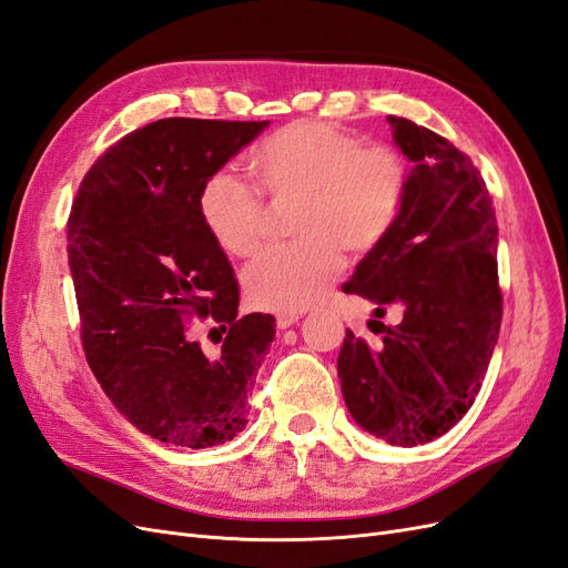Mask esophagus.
<instances>
[{"instance_id": "34e87169", "label": "esophagus", "mask_w": 568, "mask_h": 568, "mask_svg": "<svg viewBox=\"0 0 568 568\" xmlns=\"http://www.w3.org/2000/svg\"><path fill=\"white\" fill-rule=\"evenodd\" d=\"M298 322L296 315H280L277 317V329H288V326H294Z\"/></svg>"}]
</instances>
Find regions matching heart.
Segmentation results:
<instances>
[{
  "mask_svg": "<svg viewBox=\"0 0 568 568\" xmlns=\"http://www.w3.org/2000/svg\"><path fill=\"white\" fill-rule=\"evenodd\" d=\"M261 192L298 201L294 244L270 248L244 270L251 307L298 315L317 305L343 265V253L363 257L386 242L398 222L409 170L390 146H365L363 136L324 120H296L253 151ZM199 215L213 242L234 257L263 244V199L230 170H217L199 194Z\"/></svg>",
  "mask_w": 568,
  "mask_h": 568,
  "instance_id": "obj_1",
  "label": "heart"
}]
</instances>
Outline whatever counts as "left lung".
<instances>
[{
  "label": "left lung",
  "instance_id": "left-lung-1",
  "mask_svg": "<svg viewBox=\"0 0 568 568\" xmlns=\"http://www.w3.org/2000/svg\"><path fill=\"white\" fill-rule=\"evenodd\" d=\"M412 161L403 213L382 246L357 263L343 291L372 301L382 346L351 329L338 353L341 393L372 436L415 448L467 415L500 334L497 220L484 178L445 136L388 115Z\"/></svg>",
  "mask_w": 568,
  "mask_h": 568
}]
</instances>
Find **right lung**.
<instances>
[{"label":"right lung","mask_w":568,"mask_h":568,"mask_svg":"<svg viewBox=\"0 0 568 568\" xmlns=\"http://www.w3.org/2000/svg\"><path fill=\"white\" fill-rule=\"evenodd\" d=\"M270 125L163 118L125 134L84 175L68 217L82 346L134 428L180 448L244 432L274 317H236L234 270L199 215L201 186ZM192 314L223 346L187 336ZM213 332V331H212Z\"/></svg>","instance_id":"add662e5"}]
</instances>
